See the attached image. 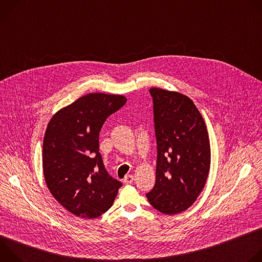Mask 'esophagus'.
<instances>
[{
    "instance_id": "34e87169",
    "label": "esophagus",
    "mask_w": 262,
    "mask_h": 262,
    "mask_svg": "<svg viewBox=\"0 0 262 262\" xmlns=\"http://www.w3.org/2000/svg\"><path fill=\"white\" fill-rule=\"evenodd\" d=\"M133 181H134V176L133 175H126L123 179V182L125 184H130V183H133Z\"/></svg>"
}]
</instances>
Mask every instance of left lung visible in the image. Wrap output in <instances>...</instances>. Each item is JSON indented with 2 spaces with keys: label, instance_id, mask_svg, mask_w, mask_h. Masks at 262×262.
I'll list each match as a JSON object with an SVG mask.
<instances>
[{
  "label": "left lung",
  "instance_id": "obj_1",
  "mask_svg": "<svg viewBox=\"0 0 262 262\" xmlns=\"http://www.w3.org/2000/svg\"><path fill=\"white\" fill-rule=\"evenodd\" d=\"M154 100L157 139L156 184L146 197L166 214L188 209L203 190L210 166L205 122L188 96L149 89Z\"/></svg>",
  "mask_w": 262,
  "mask_h": 262
}]
</instances>
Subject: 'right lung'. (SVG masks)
Returning a JSON list of instances; mask_svg holds the SVG:
<instances>
[{
    "label": "right lung",
    "instance_id": "1",
    "mask_svg": "<svg viewBox=\"0 0 262 262\" xmlns=\"http://www.w3.org/2000/svg\"><path fill=\"white\" fill-rule=\"evenodd\" d=\"M125 103L122 95L90 93L58 111L48 124L42 148L46 182L74 215H101L122 186L105 170L98 139L106 118Z\"/></svg>",
    "mask_w": 262,
    "mask_h": 262
}]
</instances>
